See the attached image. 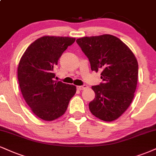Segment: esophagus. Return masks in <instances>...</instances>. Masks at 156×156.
<instances>
[{
	"label": "esophagus",
	"mask_w": 156,
	"mask_h": 156,
	"mask_svg": "<svg viewBox=\"0 0 156 156\" xmlns=\"http://www.w3.org/2000/svg\"><path fill=\"white\" fill-rule=\"evenodd\" d=\"M88 86H87V85H83V86H77V89H78V90H83V89H86V88H87Z\"/></svg>",
	"instance_id": "1"
}]
</instances>
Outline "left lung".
<instances>
[{
    "label": "left lung",
    "instance_id": "8db88e82",
    "mask_svg": "<svg viewBox=\"0 0 156 156\" xmlns=\"http://www.w3.org/2000/svg\"><path fill=\"white\" fill-rule=\"evenodd\" d=\"M89 59L91 70L101 72L103 83L93 86L95 98L90 111L104 121L118 119L128 109L137 85L138 62L132 50L119 37L105 34L76 40Z\"/></svg>",
    "mask_w": 156,
    "mask_h": 156
}]
</instances>
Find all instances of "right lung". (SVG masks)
I'll return each mask as SVG.
<instances>
[{
  "instance_id": "right-lung-1",
  "label": "right lung",
  "mask_w": 156,
  "mask_h": 156,
  "mask_svg": "<svg viewBox=\"0 0 156 156\" xmlns=\"http://www.w3.org/2000/svg\"><path fill=\"white\" fill-rule=\"evenodd\" d=\"M75 37L43 36L28 46L19 62L18 81L22 96L39 119L51 121L66 112L76 86L54 80V70Z\"/></svg>"
}]
</instances>
